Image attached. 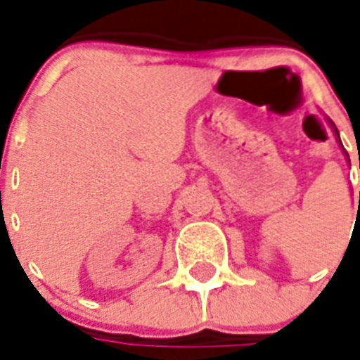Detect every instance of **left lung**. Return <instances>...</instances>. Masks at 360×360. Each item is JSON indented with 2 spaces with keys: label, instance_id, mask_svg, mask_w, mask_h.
<instances>
[{
  "label": "left lung",
  "instance_id": "left-lung-1",
  "mask_svg": "<svg viewBox=\"0 0 360 360\" xmlns=\"http://www.w3.org/2000/svg\"><path fill=\"white\" fill-rule=\"evenodd\" d=\"M328 124H330V126H332V129H334V133H336V139H338V143H340V145H342V141H340V133H338L336 126H334V122H330V120H328ZM345 156H347V154H345ZM359 207H360V193H359Z\"/></svg>",
  "mask_w": 360,
  "mask_h": 360
}]
</instances>
